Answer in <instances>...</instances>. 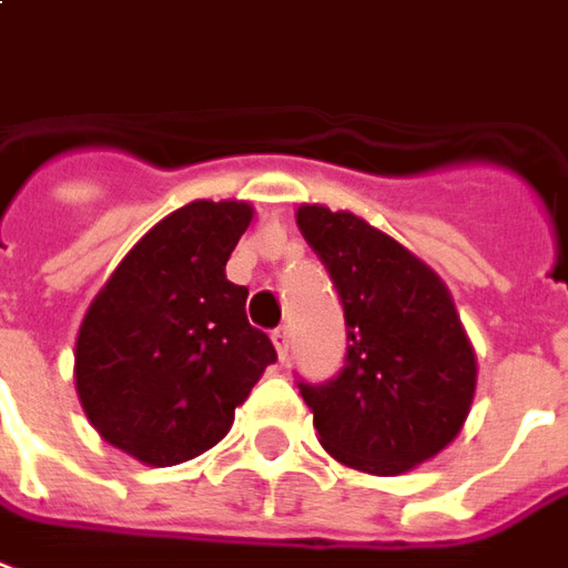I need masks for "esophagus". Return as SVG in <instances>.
<instances>
[{"mask_svg":"<svg viewBox=\"0 0 568 568\" xmlns=\"http://www.w3.org/2000/svg\"><path fill=\"white\" fill-rule=\"evenodd\" d=\"M272 342H275L277 357L284 361V357H287V352H291V329H287V327L272 329Z\"/></svg>","mask_w":568,"mask_h":568,"instance_id":"obj_1","label":"esophagus"}]
</instances>
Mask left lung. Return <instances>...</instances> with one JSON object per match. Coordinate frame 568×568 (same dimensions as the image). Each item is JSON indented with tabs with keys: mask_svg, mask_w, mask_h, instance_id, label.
I'll return each mask as SVG.
<instances>
[{
	"mask_svg": "<svg viewBox=\"0 0 568 568\" xmlns=\"http://www.w3.org/2000/svg\"><path fill=\"white\" fill-rule=\"evenodd\" d=\"M296 223L345 312V367L296 382L321 446L367 474H404L465 425L477 361L444 281L348 211L303 204Z\"/></svg>",
	"mask_w": 568,
	"mask_h": 568,
	"instance_id": "left-lung-1",
	"label": "left lung"
}]
</instances>
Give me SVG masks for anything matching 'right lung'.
<instances>
[{"instance_id": "add662e5", "label": "right lung", "mask_w": 568, "mask_h": 568, "mask_svg": "<svg viewBox=\"0 0 568 568\" xmlns=\"http://www.w3.org/2000/svg\"><path fill=\"white\" fill-rule=\"evenodd\" d=\"M244 201H192L136 241L75 339V388L106 444L155 468L220 444L275 364L226 263L251 226Z\"/></svg>"}]
</instances>
